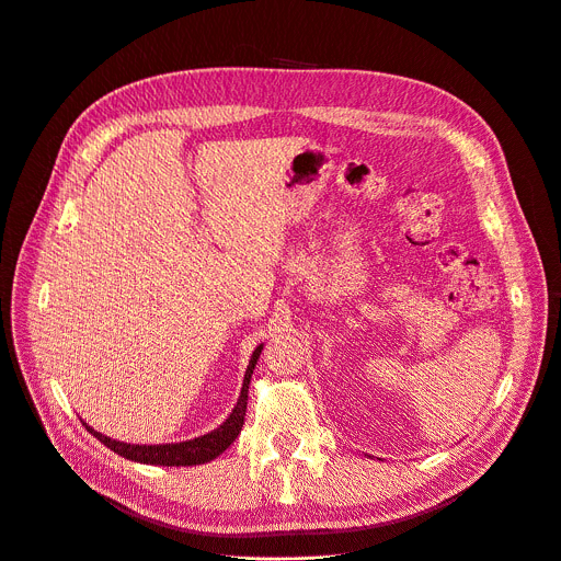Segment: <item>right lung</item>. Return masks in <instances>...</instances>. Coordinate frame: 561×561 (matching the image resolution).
I'll use <instances>...</instances> for the list:
<instances>
[{
  "label": "right lung",
  "mask_w": 561,
  "mask_h": 561,
  "mask_svg": "<svg viewBox=\"0 0 561 561\" xmlns=\"http://www.w3.org/2000/svg\"><path fill=\"white\" fill-rule=\"evenodd\" d=\"M263 343L252 352V359L248 364L245 370V379H243V389L239 396V402L231 409V414L227 416V421L216 427L214 432L191 438V440H182V444H159V446H136V444H125V440H115L108 438L100 432H95L91 425H85V430L91 432L95 438H100L106 448H111L115 455H121L129 461H138V463H152V466H197V463H206L216 459L218 455H222L236 436L241 434L243 421H245V409H248V389H250V379L256 366V359L261 355Z\"/></svg>",
  "instance_id": "add662e5"
}]
</instances>
